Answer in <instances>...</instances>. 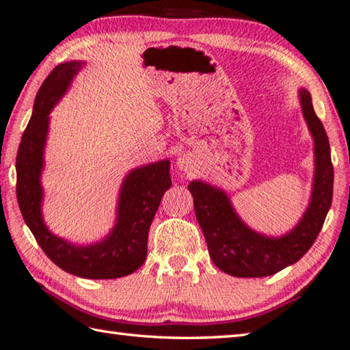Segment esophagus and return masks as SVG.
I'll return each mask as SVG.
<instances>
[{
    "instance_id": "1",
    "label": "esophagus",
    "mask_w": 350,
    "mask_h": 350,
    "mask_svg": "<svg viewBox=\"0 0 350 350\" xmlns=\"http://www.w3.org/2000/svg\"><path fill=\"white\" fill-rule=\"evenodd\" d=\"M191 162H193V157L189 154H180L179 159H177V165H179L180 170H188L191 167Z\"/></svg>"
}]
</instances>
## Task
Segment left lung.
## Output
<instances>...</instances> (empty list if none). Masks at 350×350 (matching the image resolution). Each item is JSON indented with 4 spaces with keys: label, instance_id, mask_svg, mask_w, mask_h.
<instances>
[{
    "label": "left lung",
    "instance_id": "left-lung-1",
    "mask_svg": "<svg viewBox=\"0 0 350 350\" xmlns=\"http://www.w3.org/2000/svg\"><path fill=\"white\" fill-rule=\"evenodd\" d=\"M305 120L316 142V176L311 203L290 234L279 238L259 235L239 220L221 189L191 182L197 221L206 239L209 256L218 269L237 278L270 276L297 262L316 241L332 203L334 167L329 139L314 112L311 95L300 91Z\"/></svg>",
    "mask_w": 350,
    "mask_h": 350
}]
</instances>
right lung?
<instances>
[{"label": "right lung", "mask_w": 350, "mask_h": 350, "mask_svg": "<svg viewBox=\"0 0 350 350\" xmlns=\"http://www.w3.org/2000/svg\"><path fill=\"white\" fill-rule=\"evenodd\" d=\"M80 66V62L57 65L39 88L16 156L18 204L40 249L62 270L86 279L122 278L138 270L146 261L150 224L163 193L171 187L170 162L150 163L126 177L120 194L118 220L105 241L77 247L54 237L45 228L40 214L42 188L39 177L44 163L48 113L65 94Z\"/></svg>", "instance_id": "1"}]
</instances>
